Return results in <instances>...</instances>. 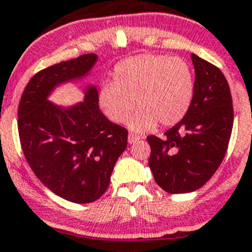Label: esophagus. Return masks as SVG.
<instances>
[{
    "label": "esophagus",
    "mask_w": 252,
    "mask_h": 252,
    "mask_svg": "<svg viewBox=\"0 0 252 252\" xmlns=\"http://www.w3.org/2000/svg\"><path fill=\"white\" fill-rule=\"evenodd\" d=\"M139 139H141V137L137 136V134H134V133H128V143H129V144L136 143V142H138Z\"/></svg>",
    "instance_id": "obj_1"
}]
</instances>
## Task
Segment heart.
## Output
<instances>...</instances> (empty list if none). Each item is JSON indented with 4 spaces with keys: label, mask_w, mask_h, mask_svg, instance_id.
Segmentation results:
<instances>
[{
    "label": "heart",
    "mask_w": 252,
    "mask_h": 252,
    "mask_svg": "<svg viewBox=\"0 0 252 252\" xmlns=\"http://www.w3.org/2000/svg\"><path fill=\"white\" fill-rule=\"evenodd\" d=\"M195 94V78L190 64L179 57L142 54L120 62L114 81L105 82L98 92L104 115L115 124L128 118L134 132H147L159 124L173 126L183 120Z\"/></svg>",
    "instance_id": "1"
}]
</instances>
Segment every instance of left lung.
Here are the masks:
<instances>
[{
  "mask_svg": "<svg viewBox=\"0 0 252 252\" xmlns=\"http://www.w3.org/2000/svg\"><path fill=\"white\" fill-rule=\"evenodd\" d=\"M195 94L190 109L160 139L148 136V165L156 183L169 193H188L202 188L220 165L233 129V101L219 68L191 55Z\"/></svg>",
  "mask_w": 252,
  "mask_h": 252,
  "instance_id": "obj_1",
  "label": "left lung"
}]
</instances>
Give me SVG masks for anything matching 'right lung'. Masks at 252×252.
Returning <instances> with one entry per match:
<instances>
[{"label":"right lung","instance_id":"obj_1","mask_svg":"<svg viewBox=\"0 0 252 252\" xmlns=\"http://www.w3.org/2000/svg\"><path fill=\"white\" fill-rule=\"evenodd\" d=\"M96 61L95 54H87L42 69L19 101L18 132L27 161L49 190L74 203L103 196L127 147V129L101 113L93 84L84 88L83 101L73 105L49 100L57 87L88 76Z\"/></svg>","mask_w":252,"mask_h":252}]
</instances>
